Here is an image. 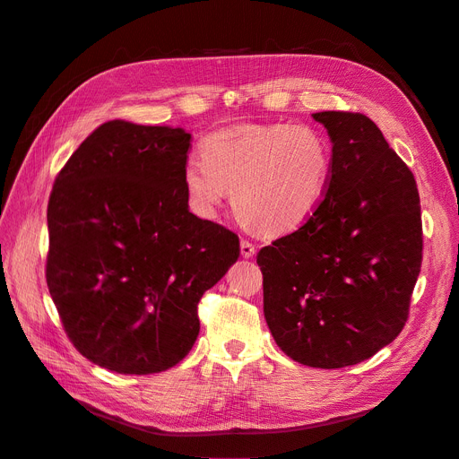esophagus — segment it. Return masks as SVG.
Instances as JSON below:
<instances>
[{
    "label": "esophagus",
    "instance_id": "34e87169",
    "mask_svg": "<svg viewBox=\"0 0 459 459\" xmlns=\"http://www.w3.org/2000/svg\"><path fill=\"white\" fill-rule=\"evenodd\" d=\"M241 256H243V258H253V256H255V245L243 239V241H241Z\"/></svg>",
    "mask_w": 459,
    "mask_h": 459
}]
</instances>
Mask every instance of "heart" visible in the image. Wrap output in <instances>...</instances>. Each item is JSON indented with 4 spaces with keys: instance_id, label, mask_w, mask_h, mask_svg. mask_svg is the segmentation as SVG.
<instances>
[{
    "instance_id": "b5f03b06",
    "label": "heart",
    "mask_w": 459,
    "mask_h": 459,
    "mask_svg": "<svg viewBox=\"0 0 459 459\" xmlns=\"http://www.w3.org/2000/svg\"><path fill=\"white\" fill-rule=\"evenodd\" d=\"M203 159L184 164V187L201 214H214L233 191L245 224L268 233L299 230L322 204L331 155L308 126L258 124L220 130L203 142Z\"/></svg>"
}]
</instances>
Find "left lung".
<instances>
[{
	"label": "left lung",
	"instance_id": "left-lung-1",
	"mask_svg": "<svg viewBox=\"0 0 459 459\" xmlns=\"http://www.w3.org/2000/svg\"><path fill=\"white\" fill-rule=\"evenodd\" d=\"M331 149L325 199L297 231L260 248L264 317L295 362L354 366L404 327L421 272L413 174L366 115L324 110Z\"/></svg>",
	"mask_w": 459,
	"mask_h": 459
}]
</instances>
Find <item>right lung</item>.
<instances>
[{
  "instance_id": "right-lung-1",
  "label": "right lung",
  "mask_w": 459,
  "mask_h": 459,
  "mask_svg": "<svg viewBox=\"0 0 459 459\" xmlns=\"http://www.w3.org/2000/svg\"><path fill=\"white\" fill-rule=\"evenodd\" d=\"M184 128L110 120L66 160L48 204L46 277L90 362L166 371L199 335L197 304L239 258V238L189 212Z\"/></svg>"
}]
</instances>
